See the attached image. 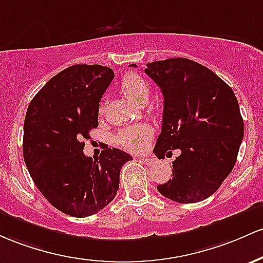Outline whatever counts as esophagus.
<instances>
[{
	"label": "esophagus",
	"instance_id": "obj_1",
	"mask_svg": "<svg viewBox=\"0 0 263 263\" xmlns=\"http://www.w3.org/2000/svg\"><path fill=\"white\" fill-rule=\"evenodd\" d=\"M140 160L143 161L144 164H146L147 166H152V165H154L156 163V159L152 158V156H147V158H141Z\"/></svg>",
	"mask_w": 263,
	"mask_h": 263
}]
</instances>
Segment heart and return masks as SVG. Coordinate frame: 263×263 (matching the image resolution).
<instances>
[{
    "instance_id": "b5f03b06",
    "label": "heart",
    "mask_w": 263,
    "mask_h": 263,
    "mask_svg": "<svg viewBox=\"0 0 263 263\" xmlns=\"http://www.w3.org/2000/svg\"><path fill=\"white\" fill-rule=\"evenodd\" d=\"M120 87H122L124 96L138 104L147 99V96H149V85L144 81L143 77L135 73L124 77ZM152 135L153 132L149 126L134 125L120 132L117 137V141L124 149L130 150V152H141L147 146Z\"/></svg>"
}]
</instances>
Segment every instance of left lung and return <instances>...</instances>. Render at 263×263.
I'll return each instance as SVG.
<instances>
[{
    "mask_svg": "<svg viewBox=\"0 0 263 263\" xmlns=\"http://www.w3.org/2000/svg\"><path fill=\"white\" fill-rule=\"evenodd\" d=\"M145 73L164 96L154 154L163 159L171 158V150L180 152L173 161V179L158 185L159 193L180 203L202 201L234 169L243 139L234 90L209 68L187 58L147 63Z\"/></svg>",
    "mask_w": 263,
    "mask_h": 263,
    "instance_id": "1",
    "label": "left lung"
}]
</instances>
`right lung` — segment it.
<instances>
[{"instance_id":"obj_1","label":"right lung","mask_w":263,"mask_h":263,"mask_svg":"<svg viewBox=\"0 0 263 263\" xmlns=\"http://www.w3.org/2000/svg\"><path fill=\"white\" fill-rule=\"evenodd\" d=\"M113 78V70L99 64L70 66L43 85L26 113V166L51 205L70 216H90L111 202L120 169L132 160L117 147H104L94 160L83 153V140L98 126L99 102Z\"/></svg>"}]
</instances>
